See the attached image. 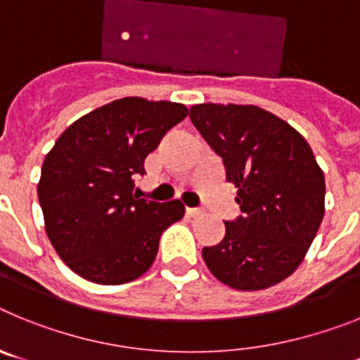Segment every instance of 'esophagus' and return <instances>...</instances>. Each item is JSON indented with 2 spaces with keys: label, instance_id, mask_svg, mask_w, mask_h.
I'll use <instances>...</instances> for the list:
<instances>
[{
  "label": "esophagus",
  "instance_id": "esophagus-1",
  "mask_svg": "<svg viewBox=\"0 0 360 360\" xmlns=\"http://www.w3.org/2000/svg\"><path fill=\"white\" fill-rule=\"evenodd\" d=\"M186 212H187V214H189V216H193V218H196V216L202 214V209H191V207H187Z\"/></svg>",
  "mask_w": 360,
  "mask_h": 360
}]
</instances>
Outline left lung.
Here are the masks:
<instances>
[{"label": "left lung", "mask_w": 360, "mask_h": 360, "mask_svg": "<svg viewBox=\"0 0 360 360\" xmlns=\"http://www.w3.org/2000/svg\"><path fill=\"white\" fill-rule=\"evenodd\" d=\"M189 117L238 189L241 216L225 221L203 262L236 290L274 287L301 265L324 216V173L304 136L252 104H196Z\"/></svg>", "instance_id": "1"}]
</instances>
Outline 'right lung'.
<instances>
[{"label": "right lung", "instance_id": "add662e5", "mask_svg": "<svg viewBox=\"0 0 360 360\" xmlns=\"http://www.w3.org/2000/svg\"><path fill=\"white\" fill-rule=\"evenodd\" d=\"M187 117L169 101L124 97L86 113L49 151L37 184L44 231L63 262L98 285H122L153 265L162 232L182 219L180 200L133 195L162 136Z\"/></svg>", "mask_w": 360, "mask_h": 360}]
</instances>
